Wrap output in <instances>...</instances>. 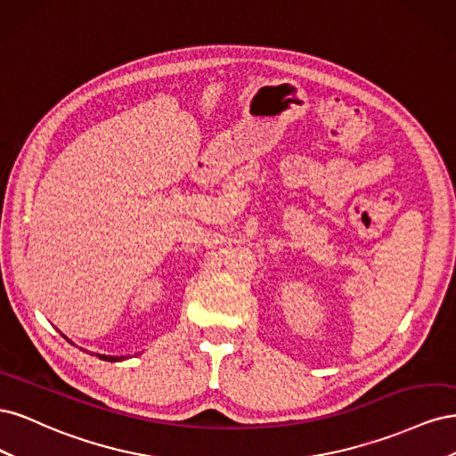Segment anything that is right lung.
Returning a JSON list of instances; mask_svg holds the SVG:
<instances>
[{
  "mask_svg": "<svg viewBox=\"0 0 456 456\" xmlns=\"http://www.w3.org/2000/svg\"><path fill=\"white\" fill-rule=\"evenodd\" d=\"M64 337V335H62ZM66 338V337H64ZM68 340V338H66ZM68 342H72V340H68ZM96 355H99V360H102V362H121V360H127V357L129 355H106V354H96Z\"/></svg>",
  "mask_w": 456,
  "mask_h": 456,
  "instance_id": "obj_1",
  "label": "right lung"
}]
</instances>
